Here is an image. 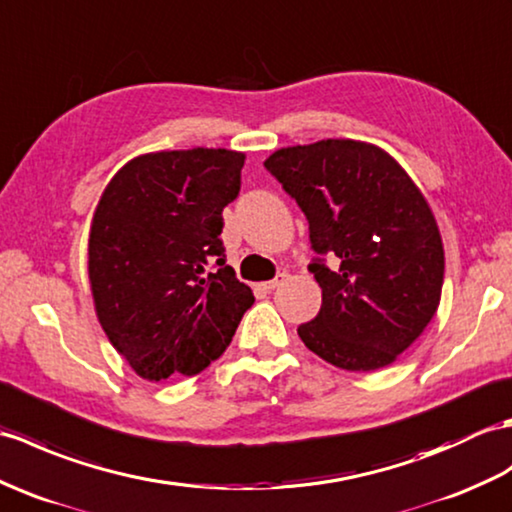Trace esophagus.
<instances>
[{"label": "esophagus", "mask_w": 512, "mask_h": 512, "mask_svg": "<svg viewBox=\"0 0 512 512\" xmlns=\"http://www.w3.org/2000/svg\"><path fill=\"white\" fill-rule=\"evenodd\" d=\"M285 279H288V272L281 270L275 279H272V281H266V283H264V290L272 292V290H275V288H279V285H281Z\"/></svg>", "instance_id": "obj_1"}]
</instances>
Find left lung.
Instances as JSON below:
<instances>
[{
    "label": "left lung",
    "instance_id": "1",
    "mask_svg": "<svg viewBox=\"0 0 512 512\" xmlns=\"http://www.w3.org/2000/svg\"><path fill=\"white\" fill-rule=\"evenodd\" d=\"M310 222V264L323 305L299 336L344 371H377L399 358L441 303L445 251L421 189L379 146L320 139L264 161Z\"/></svg>",
    "mask_w": 512,
    "mask_h": 512
}]
</instances>
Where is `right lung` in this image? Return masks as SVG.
I'll list each match as a JSON object with an SVG mask.
<instances>
[{
  "instance_id": "right-lung-1",
  "label": "right lung",
  "mask_w": 512,
  "mask_h": 512,
  "mask_svg": "<svg viewBox=\"0 0 512 512\" xmlns=\"http://www.w3.org/2000/svg\"><path fill=\"white\" fill-rule=\"evenodd\" d=\"M244 152L139 154L104 187L89 231L95 314L148 379L198 375L229 347L253 290L224 264L222 209L240 194Z\"/></svg>"
}]
</instances>
